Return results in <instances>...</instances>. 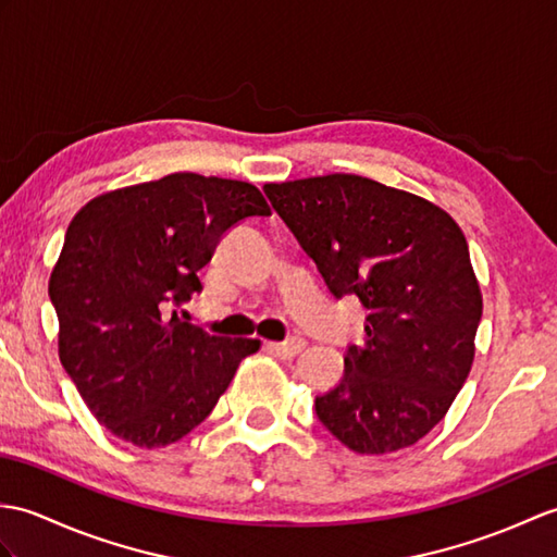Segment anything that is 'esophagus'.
I'll use <instances>...</instances> for the list:
<instances>
[{"instance_id":"obj_1","label":"esophagus","mask_w":557,"mask_h":557,"mask_svg":"<svg viewBox=\"0 0 557 557\" xmlns=\"http://www.w3.org/2000/svg\"><path fill=\"white\" fill-rule=\"evenodd\" d=\"M304 346H306V342L301 337H292L287 342H268L265 344L268 351L280 356V358H292V356H296L299 351H304Z\"/></svg>"}]
</instances>
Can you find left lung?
Returning <instances> with one entry per match:
<instances>
[{
  "label": "left lung",
  "mask_w": 557,
  "mask_h": 557,
  "mask_svg": "<svg viewBox=\"0 0 557 557\" xmlns=\"http://www.w3.org/2000/svg\"><path fill=\"white\" fill-rule=\"evenodd\" d=\"M330 294L368 308L366 342L315 416L356 454H392L442 422L474 358L482 294L456 220L416 194L334 173L265 185Z\"/></svg>",
  "instance_id": "1"
}]
</instances>
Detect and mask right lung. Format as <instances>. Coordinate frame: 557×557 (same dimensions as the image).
<instances>
[{"mask_svg":"<svg viewBox=\"0 0 557 557\" xmlns=\"http://www.w3.org/2000/svg\"><path fill=\"white\" fill-rule=\"evenodd\" d=\"M270 215L249 183L173 173L103 194L71 220L49 299L59 358L87 408L139 448L175 444L211 416L258 339L180 320L199 270L242 220Z\"/></svg>","mask_w":557,"mask_h":557,"instance_id":"1","label":"right lung"}]
</instances>
